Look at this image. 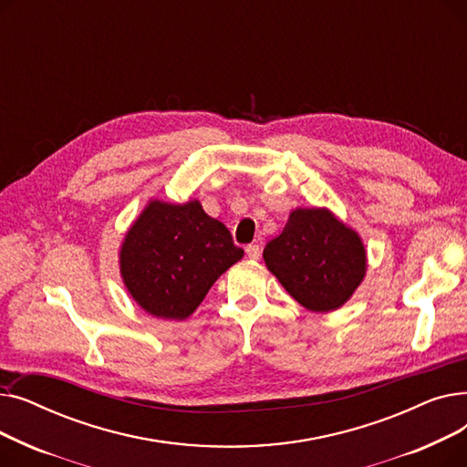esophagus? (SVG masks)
<instances>
[{"label":"esophagus","instance_id":"obj_1","mask_svg":"<svg viewBox=\"0 0 467 467\" xmlns=\"http://www.w3.org/2000/svg\"><path fill=\"white\" fill-rule=\"evenodd\" d=\"M246 254H248L250 259L257 261L261 257V246H259V244H250V246L246 248Z\"/></svg>","mask_w":467,"mask_h":467}]
</instances>
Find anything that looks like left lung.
<instances>
[{"instance_id":"8db88e82","label":"left lung","mask_w":467,"mask_h":467,"mask_svg":"<svg viewBox=\"0 0 467 467\" xmlns=\"http://www.w3.org/2000/svg\"><path fill=\"white\" fill-rule=\"evenodd\" d=\"M263 257L289 296L314 312L345 305L367 268L359 236L324 208L291 212Z\"/></svg>"}]
</instances>
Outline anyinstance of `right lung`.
<instances>
[{
  "label": "right lung",
  "mask_w": 467,
  "mask_h": 467,
  "mask_svg": "<svg viewBox=\"0 0 467 467\" xmlns=\"http://www.w3.org/2000/svg\"><path fill=\"white\" fill-rule=\"evenodd\" d=\"M242 255L229 229L199 201H153L122 242L120 275L145 312L162 320H185Z\"/></svg>",
  "instance_id": "obj_1"
}]
</instances>
